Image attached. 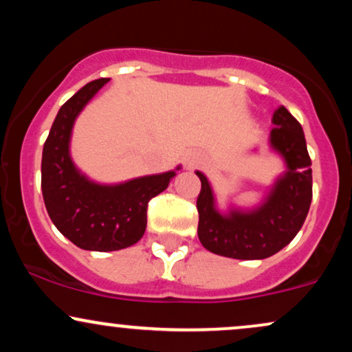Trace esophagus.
I'll use <instances>...</instances> for the list:
<instances>
[{"label":"esophagus","instance_id":"1","mask_svg":"<svg viewBox=\"0 0 352 352\" xmlns=\"http://www.w3.org/2000/svg\"><path fill=\"white\" fill-rule=\"evenodd\" d=\"M184 162H185V167H187L188 170H193V168H197L201 164V155L200 153L190 152V153H187V157H185Z\"/></svg>","mask_w":352,"mask_h":352}]
</instances>
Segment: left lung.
<instances>
[{
	"mask_svg": "<svg viewBox=\"0 0 352 352\" xmlns=\"http://www.w3.org/2000/svg\"><path fill=\"white\" fill-rule=\"evenodd\" d=\"M270 145L285 159L286 172L274 182L260 207L241 212L232 208L227 215L215 207V197L207 177L197 199L199 240L208 252L236 260H263L285 248L296 236L313 199V172L301 124L280 106L273 114Z\"/></svg>",
	"mask_w": 352,
	"mask_h": 352,
	"instance_id": "8db88e82",
	"label": "left lung"
}]
</instances>
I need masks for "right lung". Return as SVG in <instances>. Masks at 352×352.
<instances>
[{
    "label": "right lung",
    "mask_w": 352,
    "mask_h": 352,
    "mask_svg": "<svg viewBox=\"0 0 352 352\" xmlns=\"http://www.w3.org/2000/svg\"><path fill=\"white\" fill-rule=\"evenodd\" d=\"M107 82V78L92 80L63 104L44 142L41 162L43 199L52 223L76 246L91 252H116L137 243L147 227L148 201L175 177L170 170L100 185L76 168L69 155L72 125Z\"/></svg>",
    "instance_id": "add662e5"
}]
</instances>
